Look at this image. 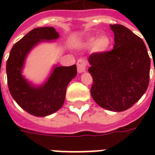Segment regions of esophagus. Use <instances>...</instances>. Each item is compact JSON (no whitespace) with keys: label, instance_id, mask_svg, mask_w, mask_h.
Returning a JSON list of instances; mask_svg holds the SVG:
<instances>
[{"label":"esophagus","instance_id":"esophagus-1","mask_svg":"<svg viewBox=\"0 0 155 155\" xmlns=\"http://www.w3.org/2000/svg\"><path fill=\"white\" fill-rule=\"evenodd\" d=\"M87 66V61L84 58H81L77 61V71L79 73H82L85 71Z\"/></svg>","mask_w":155,"mask_h":155}]
</instances>
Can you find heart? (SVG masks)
<instances>
[{"label":"heart","mask_w":155,"mask_h":155,"mask_svg":"<svg viewBox=\"0 0 155 155\" xmlns=\"http://www.w3.org/2000/svg\"><path fill=\"white\" fill-rule=\"evenodd\" d=\"M110 43V38L106 35H103L99 39L92 37L87 42L88 46H94V50L98 52H103L106 51Z\"/></svg>","instance_id":"heart-1"}]
</instances>
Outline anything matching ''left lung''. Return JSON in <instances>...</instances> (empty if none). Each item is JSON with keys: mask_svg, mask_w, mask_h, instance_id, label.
Returning a JSON list of instances; mask_svg holds the SVG:
<instances>
[{"mask_svg": "<svg viewBox=\"0 0 155 155\" xmlns=\"http://www.w3.org/2000/svg\"><path fill=\"white\" fill-rule=\"evenodd\" d=\"M110 28L114 48L91 54L88 71L93 78L94 101L105 110L120 112L133 106L147 91L150 58L144 42L130 29L122 25Z\"/></svg>", "mask_w": 155, "mask_h": 155, "instance_id": "left-lung-1", "label": "left lung"}]
</instances>
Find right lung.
<instances>
[{
	"mask_svg": "<svg viewBox=\"0 0 155 155\" xmlns=\"http://www.w3.org/2000/svg\"><path fill=\"white\" fill-rule=\"evenodd\" d=\"M59 37L54 27L33 29L12 47L6 61L7 83L13 99L27 113L44 117L60 110L64 104L66 88L77 74L76 65L56 66L44 85L34 87L21 75L25 56L41 41Z\"/></svg>",
	"mask_w": 155,
	"mask_h": 155,
	"instance_id": "add662e5",
	"label": "right lung"
}]
</instances>
